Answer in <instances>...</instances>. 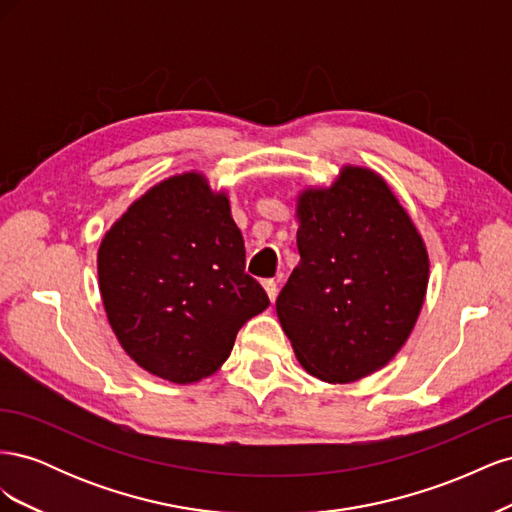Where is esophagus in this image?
<instances>
[{
  "instance_id": "34e87169",
  "label": "esophagus",
  "mask_w": 512,
  "mask_h": 512,
  "mask_svg": "<svg viewBox=\"0 0 512 512\" xmlns=\"http://www.w3.org/2000/svg\"><path fill=\"white\" fill-rule=\"evenodd\" d=\"M262 286H265L269 299L275 301V297H277V282L275 280H265V282H262Z\"/></svg>"
}]
</instances>
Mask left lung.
Segmentation results:
<instances>
[{
	"label": "left lung",
	"instance_id": "1",
	"mask_svg": "<svg viewBox=\"0 0 512 512\" xmlns=\"http://www.w3.org/2000/svg\"><path fill=\"white\" fill-rule=\"evenodd\" d=\"M294 267L275 301L294 354L324 382H354L406 344L423 307L429 258L408 213L376 173L346 166L297 205Z\"/></svg>",
	"mask_w": 512,
	"mask_h": 512
}]
</instances>
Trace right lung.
I'll list each match as a JSON object with an SVG mask.
<instances>
[{"mask_svg": "<svg viewBox=\"0 0 512 512\" xmlns=\"http://www.w3.org/2000/svg\"><path fill=\"white\" fill-rule=\"evenodd\" d=\"M108 322L132 359L177 384L218 371L243 324L269 307L245 273L226 194L205 177H170L121 215L98 250Z\"/></svg>", "mask_w": 512, "mask_h": 512, "instance_id": "1", "label": "right lung"}]
</instances>
